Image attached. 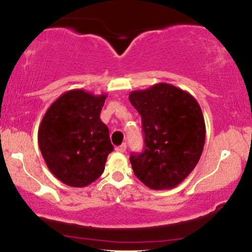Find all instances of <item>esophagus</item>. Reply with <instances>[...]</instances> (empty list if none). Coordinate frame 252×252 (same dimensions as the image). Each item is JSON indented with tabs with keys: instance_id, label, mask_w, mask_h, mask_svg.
<instances>
[{
	"instance_id": "obj_1",
	"label": "esophagus",
	"mask_w": 252,
	"mask_h": 252,
	"mask_svg": "<svg viewBox=\"0 0 252 252\" xmlns=\"http://www.w3.org/2000/svg\"><path fill=\"white\" fill-rule=\"evenodd\" d=\"M126 150V143H122L121 146L116 147V152L118 153H124Z\"/></svg>"
}]
</instances>
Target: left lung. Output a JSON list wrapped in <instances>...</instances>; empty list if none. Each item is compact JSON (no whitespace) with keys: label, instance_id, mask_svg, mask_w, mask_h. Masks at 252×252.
Returning <instances> with one entry per match:
<instances>
[{"label":"left lung","instance_id":"8db88e82","mask_svg":"<svg viewBox=\"0 0 252 252\" xmlns=\"http://www.w3.org/2000/svg\"><path fill=\"white\" fill-rule=\"evenodd\" d=\"M129 100L142 118L144 150L130 162L140 181L152 189L181 184L199 162L205 144L204 116L189 92L166 83L132 91Z\"/></svg>","mask_w":252,"mask_h":252}]
</instances>
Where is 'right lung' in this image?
Segmentation results:
<instances>
[{
	"label": "right lung",
	"mask_w": 252,
	"mask_h": 252,
	"mask_svg": "<svg viewBox=\"0 0 252 252\" xmlns=\"http://www.w3.org/2000/svg\"><path fill=\"white\" fill-rule=\"evenodd\" d=\"M106 94L84 90L65 92L48 108L37 131L39 148L48 169L71 187L96 181L114 150L108 126L100 121Z\"/></svg>",
	"instance_id": "1"
}]
</instances>
